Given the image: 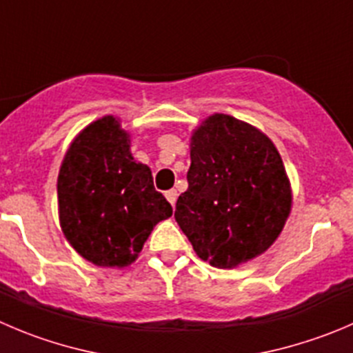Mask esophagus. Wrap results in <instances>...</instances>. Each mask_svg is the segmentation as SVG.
I'll use <instances>...</instances> for the list:
<instances>
[{
	"instance_id": "1",
	"label": "esophagus",
	"mask_w": 353,
	"mask_h": 353,
	"mask_svg": "<svg viewBox=\"0 0 353 353\" xmlns=\"http://www.w3.org/2000/svg\"><path fill=\"white\" fill-rule=\"evenodd\" d=\"M164 196H166V199L170 201V204H171V206L174 208V203H176V197H179V194H176V190H174V189L168 190V192L164 194Z\"/></svg>"
}]
</instances>
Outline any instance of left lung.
<instances>
[{
	"instance_id": "1",
	"label": "left lung",
	"mask_w": 353,
	"mask_h": 353,
	"mask_svg": "<svg viewBox=\"0 0 353 353\" xmlns=\"http://www.w3.org/2000/svg\"><path fill=\"white\" fill-rule=\"evenodd\" d=\"M187 182L174 220L197 256L216 268H236L263 254L293 206L274 142L227 114H211L192 130Z\"/></svg>"
}]
</instances>
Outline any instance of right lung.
I'll use <instances>...</instances> for the list:
<instances>
[{
    "label": "right lung",
    "mask_w": 353,
    "mask_h": 353,
    "mask_svg": "<svg viewBox=\"0 0 353 353\" xmlns=\"http://www.w3.org/2000/svg\"><path fill=\"white\" fill-rule=\"evenodd\" d=\"M130 145L119 117L103 116L76 135L60 164V229L97 267L132 265L154 227L173 214L154 189L150 168L135 161Z\"/></svg>",
    "instance_id": "1"
}]
</instances>
